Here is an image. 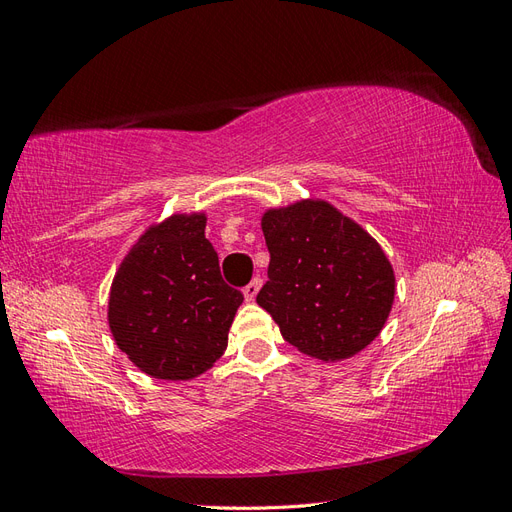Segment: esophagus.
<instances>
[{
  "label": "esophagus",
  "mask_w": 512,
  "mask_h": 512,
  "mask_svg": "<svg viewBox=\"0 0 512 512\" xmlns=\"http://www.w3.org/2000/svg\"><path fill=\"white\" fill-rule=\"evenodd\" d=\"M261 283H264V281H261L259 276H255V279L242 289V291H244V298H246V302H253V300H255V296L259 294V287H261Z\"/></svg>",
  "instance_id": "1"
}]
</instances>
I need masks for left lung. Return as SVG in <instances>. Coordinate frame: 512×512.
Segmentation results:
<instances>
[{
  "label": "left lung",
  "mask_w": 512,
  "mask_h": 512,
  "mask_svg": "<svg viewBox=\"0 0 512 512\" xmlns=\"http://www.w3.org/2000/svg\"><path fill=\"white\" fill-rule=\"evenodd\" d=\"M270 251L257 304L302 354L339 362L382 332L394 270L382 246L324 199H300L261 216Z\"/></svg>",
  "instance_id": "left-lung-1"
}]
</instances>
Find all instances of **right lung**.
<instances>
[{
	"mask_svg": "<svg viewBox=\"0 0 512 512\" xmlns=\"http://www.w3.org/2000/svg\"><path fill=\"white\" fill-rule=\"evenodd\" d=\"M206 214H171L145 229L113 276L107 319L122 352L156 379L214 367L244 296L229 287L206 238Z\"/></svg>",
	"mask_w": 512,
	"mask_h": 512,
	"instance_id": "1",
	"label": "right lung"
}]
</instances>
